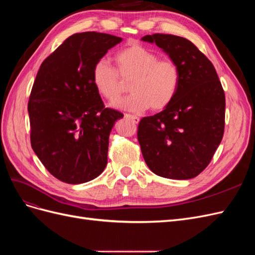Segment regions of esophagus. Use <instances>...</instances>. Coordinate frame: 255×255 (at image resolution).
<instances>
[{"label": "esophagus", "mask_w": 255, "mask_h": 255, "mask_svg": "<svg viewBox=\"0 0 255 255\" xmlns=\"http://www.w3.org/2000/svg\"><path fill=\"white\" fill-rule=\"evenodd\" d=\"M125 117H126V118H128V119H130V120H132L134 123H136V125H137L138 122H139V118H138L137 116H134V115H129V114H126V115H125Z\"/></svg>", "instance_id": "1"}]
</instances>
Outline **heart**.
Returning <instances> with one entry per match:
<instances>
[{
  "instance_id": "obj_1",
  "label": "heart",
  "mask_w": 255,
  "mask_h": 255,
  "mask_svg": "<svg viewBox=\"0 0 255 255\" xmlns=\"http://www.w3.org/2000/svg\"><path fill=\"white\" fill-rule=\"evenodd\" d=\"M116 68L100 59L92 68V84L107 101L114 102L129 82L132 94L116 103L119 109L142 112L149 107L161 111L176 96L181 83V70L175 60L159 58L158 54L141 44H132L114 56Z\"/></svg>"
}]
</instances>
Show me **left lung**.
I'll list each match as a JSON object with an SVG mask.
<instances>
[{"label":"left lung","instance_id":"obj_1","mask_svg":"<svg viewBox=\"0 0 255 255\" xmlns=\"http://www.w3.org/2000/svg\"><path fill=\"white\" fill-rule=\"evenodd\" d=\"M155 43L181 70L173 101L163 112L144 117L137 138L150 170L172 180H188L211 163L225 132V91L211 60L186 38L153 34Z\"/></svg>","mask_w":255,"mask_h":255}]
</instances>
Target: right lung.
Wrapping results in <instances>:
<instances>
[{
    "label": "right lung",
    "instance_id": "right-lung-1",
    "mask_svg": "<svg viewBox=\"0 0 255 255\" xmlns=\"http://www.w3.org/2000/svg\"><path fill=\"white\" fill-rule=\"evenodd\" d=\"M122 38L74 34L41 64L27 111L30 144L45 169L61 182L96 179L107 164L109 138L123 115L104 106L92 84V68Z\"/></svg>",
    "mask_w": 255,
    "mask_h": 255
}]
</instances>
